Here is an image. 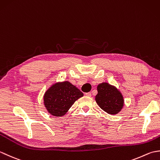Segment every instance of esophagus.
<instances>
[{
  "mask_svg": "<svg viewBox=\"0 0 160 160\" xmlns=\"http://www.w3.org/2000/svg\"><path fill=\"white\" fill-rule=\"evenodd\" d=\"M85 96H88V97H90V96H91V92L86 93H85Z\"/></svg>",
  "mask_w": 160,
  "mask_h": 160,
  "instance_id": "obj_1",
  "label": "esophagus"
}]
</instances>
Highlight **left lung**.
<instances>
[{
    "mask_svg": "<svg viewBox=\"0 0 160 160\" xmlns=\"http://www.w3.org/2000/svg\"><path fill=\"white\" fill-rule=\"evenodd\" d=\"M96 101L99 107L108 114H117L124 105L123 96L115 87L103 82L98 84Z\"/></svg>",
    "mask_w": 160,
    "mask_h": 160,
    "instance_id": "8db88e82",
    "label": "left lung"
}]
</instances>
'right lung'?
<instances>
[{"instance_id":"right-lung-1","label":"right lung","mask_w":160,"mask_h":160,"mask_svg":"<svg viewBox=\"0 0 160 160\" xmlns=\"http://www.w3.org/2000/svg\"><path fill=\"white\" fill-rule=\"evenodd\" d=\"M82 92L68 81L53 84L44 96V104L50 114L62 116L69 111Z\"/></svg>"}]
</instances>
